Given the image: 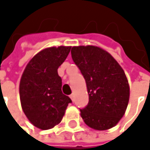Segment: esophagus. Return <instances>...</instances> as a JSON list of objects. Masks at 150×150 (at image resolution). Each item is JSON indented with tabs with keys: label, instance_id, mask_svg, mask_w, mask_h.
<instances>
[{
	"label": "esophagus",
	"instance_id": "esophagus-1",
	"mask_svg": "<svg viewBox=\"0 0 150 150\" xmlns=\"http://www.w3.org/2000/svg\"><path fill=\"white\" fill-rule=\"evenodd\" d=\"M70 98H71L72 101L74 100V94H73V93H72V94L70 95Z\"/></svg>",
	"mask_w": 150,
	"mask_h": 150
}]
</instances>
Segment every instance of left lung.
Returning <instances> with one entry per match:
<instances>
[{
    "label": "left lung",
    "mask_w": 150,
    "mask_h": 150,
    "mask_svg": "<svg viewBox=\"0 0 150 150\" xmlns=\"http://www.w3.org/2000/svg\"><path fill=\"white\" fill-rule=\"evenodd\" d=\"M71 54L88 93V105L80 109L84 123L96 130L114 127L129 100V86L123 68L108 52L95 46L72 47Z\"/></svg>",
    "instance_id": "left-lung-1"
}]
</instances>
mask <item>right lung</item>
Segmentation results:
<instances>
[{
    "label": "right lung",
    "instance_id": "1",
    "mask_svg": "<svg viewBox=\"0 0 150 150\" xmlns=\"http://www.w3.org/2000/svg\"><path fill=\"white\" fill-rule=\"evenodd\" d=\"M71 47H48L36 54L26 65L20 81V99L26 118L42 130L62 121L69 97L62 92L58 67L69 54Z\"/></svg>",
    "mask_w": 150,
    "mask_h": 150
}]
</instances>
